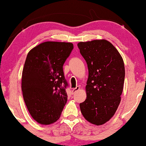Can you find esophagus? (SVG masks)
Segmentation results:
<instances>
[{
	"mask_svg": "<svg viewBox=\"0 0 146 146\" xmlns=\"http://www.w3.org/2000/svg\"><path fill=\"white\" fill-rule=\"evenodd\" d=\"M80 86H76V87L75 88H73V90H72V92L75 93V92H76V91H78V90H80Z\"/></svg>",
	"mask_w": 146,
	"mask_h": 146,
	"instance_id": "34e87169",
	"label": "esophagus"
}]
</instances>
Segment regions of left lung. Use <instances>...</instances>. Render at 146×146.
Returning <instances> with one entry per match:
<instances>
[{
    "mask_svg": "<svg viewBox=\"0 0 146 146\" xmlns=\"http://www.w3.org/2000/svg\"><path fill=\"white\" fill-rule=\"evenodd\" d=\"M88 68L86 99L80 103L86 120L99 126L108 122L121 101L125 69L117 49L105 39L78 43Z\"/></svg>",
    "mask_w": 146,
    "mask_h": 146,
    "instance_id": "left-lung-1",
    "label": "left lung"
}]
</instances>
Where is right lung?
<instances>
[{"mask_svg": "<svg viewBox=\"0 0 146 146\" xmlns=\"http://www.w3.org/2000/svg\"><path fill=\"white\" fill-rule=\"evenodd\" d=\"M73 49L71 43L46 41L28 54L22 71V94L38 123L49 125L60 117L67 101L62 66Z\"/></svg>", "mask_w": 146, "mask_h": 146, "instance_id": "1", "label": "right lung"}]
</instances>
